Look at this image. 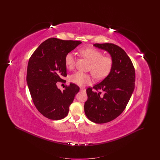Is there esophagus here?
I'll list each match as a JSON object with an SVG mask.
<instances>
[{
  "label": "esophagus",
  "instance_id": "34e87169",
  "mask_svg": "<svg viewBox=\"0 0 160 160\" xmlns=\"http://www.w3.org/2000/svg\"><path fill=\"white\" fill-rule=\"evenodd\" d=\"M80 91L86 92V89H85L84 88H80Z\"/></svg>",
  "mask_w": 160,
  "mask_h": 160
}]
</instances>
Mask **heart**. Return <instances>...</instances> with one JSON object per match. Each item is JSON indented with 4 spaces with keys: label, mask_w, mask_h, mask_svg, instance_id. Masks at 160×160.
Segmentation results:
<instances>
[{
    "label": "heart",
    "mask_w": 160,
    "mask_h": 160,
    "mask_svg": "<svg viewBox=\"0 0 160 160\" xmlns=\"http://www.w3.org/2000/svg\"><path fill=\"white\" fill-rule=\"evenodd\" d=\"M80 54L91 63L89 70L92 74L98 80L107 76L113 66V59L111 56H104V54L93 48H86L79 50ZM76 63L75 55L69 52L65 58V64L67 68H74ZM70 82L78 86H84L92 82L91 76L82 71H77L72 74L69 78Z\"/></svg>",
    "instance_id": "heart-1"
}]
</instances>
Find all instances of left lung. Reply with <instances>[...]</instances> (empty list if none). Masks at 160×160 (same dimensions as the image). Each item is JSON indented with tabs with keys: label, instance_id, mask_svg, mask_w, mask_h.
<instances>
[{
	"label": "left lung",
	"instance_id": "left-lung-1",
	"mask_svg": "<svg viewBox=\"0 0 160 160\" xmlns=\"http://www.w3.org/2000/svg\"><path fill=\"white\" fill-rule=\"evenodd\" d=\"M93 46L108 52L114 63L109 74L93 87L95 91L92 88L86 89L88 99L84 108L86 116L92 122L104 123L116 119L125 110L134 89L135 69L120 47L112 43Z\"/></svg>",
	"mask_w": 160,
	"mask_h": 160
}]
</instances>
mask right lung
Segmentation results:
<instances>
[{"label":"right lung","mask_w":160,"mask_h":160,"mask_svg":"<svg viewBox=\"0 0 160 160\" xmlns=\"http://www.w3.org/2000/svg\"><path fill=\"white\" fill-rule=\"evenodd\" d=\"M81 41L48 38L32 54L28 62L26 81L31 97L38 111L47 118L59 120L68 114L69 107L80 88L74 83L61 91L57 82L67 76L66 54Z\"/></svg>","instance_id":"1"}]
</instances>
